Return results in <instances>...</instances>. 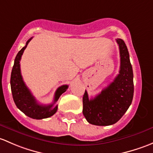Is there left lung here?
Wrapping results in <instances>:
<instances>
[{
  "mask_svg": "<svg viewBox=\"0 0 153 153\" xmlns=\"http://www.w3.org/2000/svg\"><path fill=\"white\" fill-rule=\"evenodd\" d=\"M120 52V70L113 82L100 94L89 100L87 91L82 98V113L90 124L108 126L118 122L130 106L133 98V68L125 42L116 40Z\"/></svg>",
  "mask_w": 153,
  "mask_h": 153,
  "instance_id": "left-lung-1",
  "label": "left lung"
}]
</instances>
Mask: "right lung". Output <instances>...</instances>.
Segmentation results:
<instances>
[{
	"mask_svg": "<svg viewBox=\"0 0 153 153\" xmlns=\"http://www.w3.org/2000/svg\"><path fill=\"white\" fill-rule=\"evenodd\" d=\"M32 37L26 42V45L20 50L15 59L13 68L11 74V90L12 97L17 108L29 117L34 119H46L53 116L57 111V105L53 107V105L59 98L61 95L65 92L68 86L67 85H62L57 88L54 94V100L52 104L48 105H39L34 96L23 82L20 72V61L23 51L27 47L28 43Z\"/></svg>",
	"mask_w": 153,
	"mask_h": 153,
	"instance_id": "add662e5",
	"label": "right lung"
}]
</instances>
